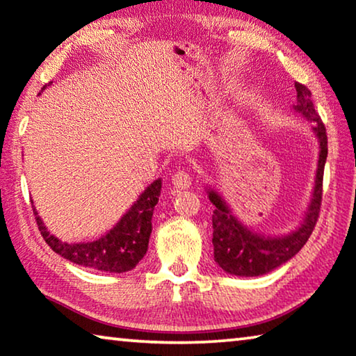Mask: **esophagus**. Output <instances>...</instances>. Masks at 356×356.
Listing matches in <instances>:
<instances>
[{
	"instance_id": "1",
	"label": "esophagus",
	"mask_w": 356,
	"mask_h": 356,
	"mask_svg": "<svg viewBox=\"0 0 356 356\" xmlns=\"http://www.w3.org/2000/svg\"><path fill=\"white\" fill-rule=\"evenodd\" d=\"M172 185L174 188H179V190H185L188 188L191 185V177H190V172L185 171V169H179L172 174Z\"/></svg>"
}]
</instances>
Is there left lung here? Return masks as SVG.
<instances>
[{"label": "left lung", "mask_w": 356, "mask_h": 356, "mask_svg": "<svg viewBox=\"0 0 356 356\" xmlns=\"http://www.w3.org/2000/svg\"><path fill=\"white\" fill-rule=\"evenodd\" d=\"M295 88L298 93L295 109L310 122H314V131L320 143L317 179H315L312 201L300 229L285 238H264L242 227L238 220L231 216L227 204L216 191H209V200L216 206L212 216L213 259L220 268L233 275L253 277V275L266 274L289 261L306 244L317 225L321 196H323V171L326 155H328V136H326V128L318 112L315 111L310 90L300 82L295 83Z\"/></svg>", "instance_id": "left-lung-1"}]
</instances>
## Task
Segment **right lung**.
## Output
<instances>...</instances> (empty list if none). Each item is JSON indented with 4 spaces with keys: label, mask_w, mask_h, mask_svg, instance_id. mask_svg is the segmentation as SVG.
<instances>
[{
    "label": "right lung",
    "mask_w": 356,
    "mask_h": 356,
    "mask_svg": "<svg viewBox=\"0 0 356 356\" xmlns=\"http://www.w3.org/2000/svg\"><path fill=\"white\" fill-rule=\"evenodd\" d=\"M161 190V180H155L139 196L134 206L123 216L114 229L98 241L87 244H66L52 236L44 227L42 220L35 212L38 228L50 249L70 261L81 266L107 270V273H125L133 269L144 258L152 233V216Z\"/></svg>",
    "instance_id": "obj_1"
}]
</instances>
